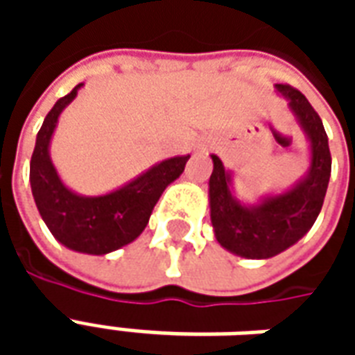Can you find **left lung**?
<instances>
[{"instance_id": "1", "label": "left lung", "mask_w": 355, "mask_h": 355, "mask_svg": "<svg viewBox=\"0 0 355 355\" xmlns=\"http://www.w3.org/2000/svg\"><path fill=\"white\" fill-rule=\"evenodd\" d=\"M275 89L289 98L291 110L312 144V165L308 177L293 190L268 198L257 207L241 205L230 192V175L213 155L209 178L211 223L216 241L245 259H270L297 243L315 223L331 177V152L321 117L304 94L287 83Z\"/></svg>"}]
</instances>
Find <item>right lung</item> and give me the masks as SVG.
Listing matches in <instances>:
<instances>
[{
	"label": "right lung",
	"instance_id": "right-lung-1",
	"mask_svg": "<svg viewBox=\"0 0 355 355\" xmlns=\"http://www.w3.org/2000/svg\"><path fill=\"white\" fill-rule=\"evenodd\" d=\"M81 85L58 98L45 117L30 162V184L40 215L62 245L80 253L106 254L139 238L159 196L182 175L190 155L157 163L142 177L106 196L83 198L70 192L51 163L49 142L60 112L73 101Z\"/></svg>",
	"mask_w": 355,
	"mask_h": 355
}]
</instances>
